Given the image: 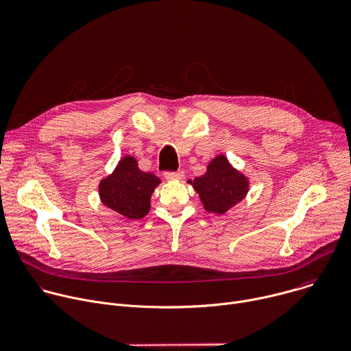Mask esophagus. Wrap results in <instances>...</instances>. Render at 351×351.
I'll return each instance as SVG.
<instances>
[{
    "instance_id": "34e87169",
    "label": "esophagus",
    "mask_w": 351,
    "mask_h": 351,
    "mask_svg": "<svg viewBox=\"0 0 351 351\" xmlns=\"http://www.w3.org/2000/svg\"><path fill=\"white\" fill-rule=\"evenodd\" d=\"M164 176H165V179H168V180H179V179H183L184 172H183V171H178V172L167 171V172H164Z\"/></svg>"
}]
</instances>
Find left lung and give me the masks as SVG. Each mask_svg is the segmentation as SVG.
<instances>
[{"mask_svg": "<svg viewBox=\"0 0 351 351\" xmlns=\"http://www.w3.org/2000/svg\"><path fill=\"white\" fill-rule=\"evenodd\" d=\"M190 183L202 198L204 208L215 214L226 213L240 203L248 191L247 178L233 169L225 156L215 157L207 172Z\"/></svg>", "mask_w": 351, "mask_h": 351, "instance_id": "1", "label": "left lung"}]
</instances>
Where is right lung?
<instances>
[{
  "mask_svg": "<svg viewBox=\"0 0 351 351\" xmlns=\"http://www.w3.org/2000/svg\"><path fill=\"white\" fill-rule=\"evenodd\" d=\"M161 183L152 172H143L133 157H123L112 175L99 183L104 206L128 219H140L149 211V198Z\"/></svg>",
  "mask_w": 351,
  "mask_h": 351,
  "instance_id": "obj_1",
  "label": "right lung"
}]
</instances>
